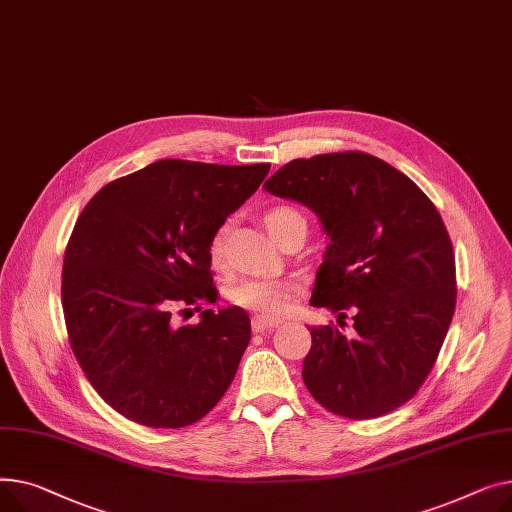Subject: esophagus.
<instances>
[{"instance_id":"34e87169","label":"esophagus","mask_w":512,"mask_h":512,"mask_svg":"<svg viewBox=\"0 0 512 512\" xmlns=\"http://www.w3.org/2000/svg\"><path fill=\"white\" fill-rule=\"evenodd\" d=\"M279 324H281L279 320H266V318L256 316L252 320V330H254V333H264V330H275Z\"/></svg>"}]
</instances>
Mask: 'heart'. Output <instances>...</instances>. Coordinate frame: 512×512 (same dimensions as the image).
<instances>
[{
  "mask_svg": "<svg viewBox=\"0 0 512 512\" xmlns=\"http://www.w3.org/2000/svg\"><path fill=\"white\" fill-rule=\"evenodd\" d=\"M304 221V217L297 213L295 208L289 206H275L264 213L262 223L268 231V235L279 242L285 229L295 223ZM208 256L215 268H223L225 264V246H223V235L217 233L213 242L208 246ZM297 295V287L291 281L283 279H248L242 285H237L231 291V302L239 308L250 310L258 314L260 318H279L283 316Z\"/></svg>",
  "mask_w": 512,
  "mask_h": 512,
  "instance_id": "obj_1",
  "label": "heart"
}]
</instances>
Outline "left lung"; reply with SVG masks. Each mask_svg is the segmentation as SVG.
I'll list each match as a JSON object with an SVG mask.
<instances>
[{"label": "left lung", "instance_id": "1", "mask_svg": "<svg viewBox=\"0 0 512 512\" xmlns=\"http://www.w3.org/2000/svg\"><path fill=\"white\" fill-rule=\"evenodd\" d=\"M264 190L308 206L328 246L310 304L351 311L354 335L308 326L304 382L328 411L380 417L407 403L430 374L455 314V254L430 198L378 157L295 159Z\"/></svg>", "mask_w": 512, "mask_h": 512}]
</instances>
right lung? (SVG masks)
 Here are the masks:
<instances>
[{
	"label": "right lung",
	"mask_w": 512,
	"mask_h": 512,
	"mask_svg": "<svg viewBox=\"0 0 512 512\" xmlns=\"http://www.w3.org/2000/svg\"><path fill=\"white\" fill-rule=\"evenodd\" d=\"M268 169L163 159L80 213L62 273L68 337L90 384L132 422L184 428L227 393L252 337L248 312L204 310L182 326L171 312L217 302L208 246Z\"/></svg>",
	"instance_id": "add662e5"
}]
</instances>
